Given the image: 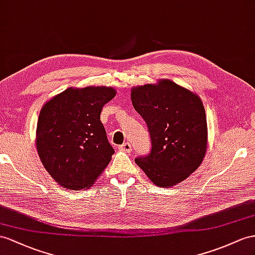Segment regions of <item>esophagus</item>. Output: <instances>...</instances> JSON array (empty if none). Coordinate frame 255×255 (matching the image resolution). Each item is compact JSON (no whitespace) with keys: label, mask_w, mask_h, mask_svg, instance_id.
<instances>
[{"label":"esophagus","mask_w":255,"mask_h":255,"mask_svg":"<svg viewBox=\"0 0 255 255\" xmlns=\"http://www.w3.org/2000/svg\"><path fill=\"white\" fill-rule=\"evenodd\" d=\"M120 148L122 149V151H124V152H130V151H131V149H132L131 144H130L129 142L123 143V144L120 146Z\"/></svg>","instance_id":"1"}]
</instances>
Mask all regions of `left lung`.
Instances as JSON below:
<instances>
[{
    "label": "left lung",
    "instance_id": "1",
    "mask_svg": "<svg viewBox=\"0 0 255 255\" xmlns=\"http://www.w3.org/2000/svg\"><path fill=\"white\" fill-rule=\"evenodd\" d=\"M134 110L152 139L147 156L135 162L155 185L170 187L190 177L207 151L206 111L200 98L169 80L131 89Z\"/></svg>",
    "mask_w": 255,
    "mask_h": 255
}]
</instances>
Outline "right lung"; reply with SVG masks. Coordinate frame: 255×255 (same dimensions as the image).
<instances>
[{
  "label": "right lung",
  "mask_w": 255,
  "mask_h": 255,
  "mask_svg": "<svg viewBox=\"0 0 255 255\" xmlns=\"http://www.w3.org/2000/svg\"><path fill=\"white\" fill-rule=\"evenodd\" d=\"M112 87L68 88L44 104L36 127L43 166L67 190L90 187L107 168L114 149L100 121Z\"/></svg>",
  "instance_id": "right-lung-1"
}]
</instances>
